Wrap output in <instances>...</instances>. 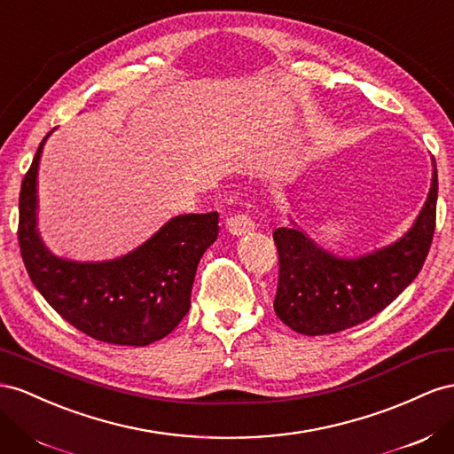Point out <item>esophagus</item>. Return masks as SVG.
<instances>
[{
	"label": "esophagus",
	"instance_id": "1",
	"mask_svg": "<svg viewBox=\"0 0 454 454\" xmlns=\"http://www.w3.org/2000/svg\"><path fill=\"white\" fill-rule=\"evenodd\" d=\"M254 229H255V223L247 214H235L227 219V231L235 237L248 235V232H252Z\"/></svg>",
	"mask_w": 454,
	"mask_h": 454
}]
</instances>
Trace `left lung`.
<instances>
[{
  "mask_svg": "<svg viewBox=\"0 0 454 454\" xmlns=\"http://www.w3.org/2000/svg\"><path fill=\"white\" fill-rule=\"evenodd\" d=\"M437 168L412 227L394 244L359 257H338L298 227H278L275 313L305 336L334 334L369 321L405 290L426 262L435 231Z\"/></svg>",
  "mask_w": 454,
  "mask_h": 454,
  "instance_id": "obj_1",
  "label": "left lung"
}]
</instances>
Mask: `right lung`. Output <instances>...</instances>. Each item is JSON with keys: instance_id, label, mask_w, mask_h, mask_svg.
<instances>
[{"instance_id": "obj_1", "label": "right lung", "mask_w": 454, "mask_h": 454, "mask_svg": "<svg viewBox=\"0 0 454 454\" xmlns=\"http://www.w3.org/2000/svg\"><path fill=\"white\" fill-rule=\"evenodd\" d=\"M40 143L22 179L19 244L34 286L51 308L99 341L149 346L174 330L191 308V290L202 254L219 232V215L185 214L133 252L108 262H72L47 250L38 232Z\"/></svg>"}]
</instances>
